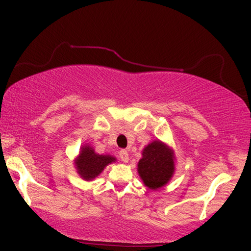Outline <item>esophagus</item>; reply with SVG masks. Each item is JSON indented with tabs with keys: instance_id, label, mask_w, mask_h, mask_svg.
I'll return each mask as SVG.
<instances>
[{
	"instance_id": "1",
	"label": "esophagus",
	"mask_w": 251,
	"mask_h": 251,
	"mask_svg": "<svg viewBox=\"0 0 251 251\" xmlns=\"http://www.w3.org/2000/svg\"><path fill=\"white\" fill-rule=\"evenodd\" d=\"M119 155H120V159H121L122 162L126 163V162H128V161H129V154H128V152H126V150H121V151H120Z\"/></svg>"
}]
</instances>
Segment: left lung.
<instances>
[{
  "instance_id": "8db88e82",
  "label": "left lung",
  "mask_w": 251,
  "mask_h": 251,
  "mask_svg": "<svg viewBox=\"0 0 251 251\" xmlns=\"http://www.w3.org/2000/svg\"><path fill=\"white\" fill-rule=\"evenodd\" d=\"M138 162V174L144 185L155 191L164 186L175 173L174 151L160 140L149 144Z\"/></svg>"
}]
</instances>
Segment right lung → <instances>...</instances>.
Listing matches in <instances>:
<instances>
[{"instance_id": "obj_1", "label": "right lung", "mask_w": 251, "mask_h": 251, "mask_svg": "<svg viewBox=\"0 0 251 251\" xmlns=\"http://www.w3.org/2000/svg\"><path fill=\"white\" fill-rule=\"evenodd\" d=\"M116 159L112 155H100L89 145L82 146L77 159L75 160V168L77 174L85 180H92L101 174L106 166L115 162Z\"/></svg>"}]
</instances>
